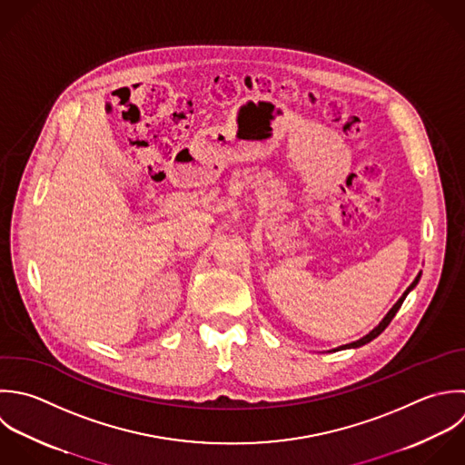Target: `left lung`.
Here are the masks:
<instances>
[{
	"label": "left lung",
	"mask_w": 465,
	"mask_h": 465,
	"mask_svg": "<svg viewBox=\"0 0 465 465\" xmlns=\"http://www.w3.org/2000/svg\"><path fill=\"white\" fill-rule=\"evenodd\" d=\"M420 277H422V273H419V275L415 277V281H413V282L410 284V288H408V290L402 293V297H401V299H399V301L393 304V308H391V310L386 313V317H384V319L379 322V326H375V328H373V330H371L368 335H364L362 339H359V341H355V342H350V344H344V346H339V348H335V350H331V351H339V350H351V348H361V346H364V344L371 342L373 339H377V337H379V335H381V333H382V331H384V330L390 326V322L393 321V317H395V315H397V312L401 310L402 302L406 301L408 293H410V292H411V290H413V288L419 284Z\"/></svg>",
	"instance_id": "obj_1"
}]
</instances>
